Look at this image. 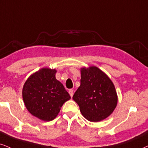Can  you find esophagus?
<instances>
[{"instance_id": "esophagus-1", "label": "esophagus", "mask_w": 148, "mask_h": 148, "mask_svg": "<svg viewBox=\"0 0 148 148\" xmlns=\"http://www.w3.org/2000/svg\"><path fill=\"white\" fill-rule=\"evenodd\" d=\"M73 89H70V90H69V95H70V96L71 97H73Z\"/></svg>"}]
</instances>
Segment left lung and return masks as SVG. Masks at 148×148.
I'll use <instances>...</instances> for the list:
<instances>
[{"label":"left lung","instance_id":"1","mask_svg":"<svg viewBox=\"0 0 148 148\" xmlns=\"http://www.w3.org/2000/svg\"><path fill=\"white\" fill-rule=\"evenodd\" d=\"M73 99L82 115L92 122L108 117L117 104L114 86L103 71L96 66L81 69L80 86Z\"/></svg>","mask_w":148,"mask_h":148}]
</instances>
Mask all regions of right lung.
<instances>
[{"mask_svg": "<svg viewBox=\"0 0 148 148\" xmlns=\"http://www.w3.org/2000/svg\"><path fill=\"white\" fill-rule=\"evenodd\" d=\"M56 70L42 69L27 79L23 98L32 115L43 121L54 119L64 103L71 99L62 84L56 78Z\"/></svg>", "mask_w": 148, "mask_h": 148, "instance_id": "right-lung-1", "label": "right lung"}]
</instances>
